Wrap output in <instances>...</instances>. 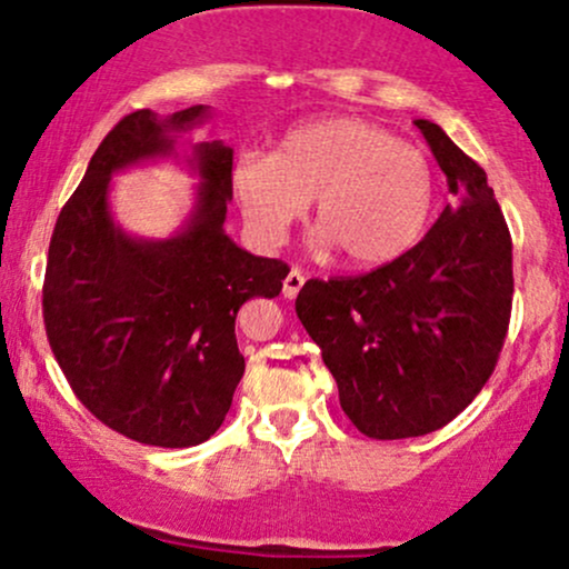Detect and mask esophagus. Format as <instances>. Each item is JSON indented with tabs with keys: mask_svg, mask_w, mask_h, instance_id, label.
<instances>
[{
	"mask_svg": "<svg viewBox=\"0 0 569 569\" xmlns=\"http://www.w3.org/2000/svg\"><path fill=\"white\" fill-rule=\"evenodd\" d=\"M302 286H305L302 270H291L289 276H286V280H283V297L286 299H293L299 291H302Z\"/></svg>",
	"mask_w": 569,
	"mask_h": 569,
	"instance_id": "34e87169",
	"label": "esophagus"
}]
</instances>
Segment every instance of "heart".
I'll list each match as a JSON object with an SVG mask.
<instances>
[{
    "label": "heart",
    "instance_id": "obj_1",
    "mask_svg": "<svg viewBox=\"0 0 569 569\" xmlns=\"http://www.w3.org/2000/svg\"><path fill=\"white\" fill-rule=\"evenodd\" d=\"M232 192L253 238L283 243L316 198V221L352 264L396 262L422 240L436 208V176L420 147L358 117L293 126L272 154L246 152Z\"/></svg>",
    "mask_w": 569,
    "mask_h": 569
}]
</instances>
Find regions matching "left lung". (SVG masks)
<instances>
[{"mask_svg":"<svg viewBox=\"0 0 569 569\" xmlns=\"http://www.w3.org/2000/svg\"><path fill=\"white\" fill-rule=\"evenodd\" d=\"M415 126L455 202L396 262L356 278H312L297 297L345 415L380 441L433 433L479 396L513 302L511 232L485 168L436 122Z\"/></svg>","mask_w":569,"mask_h":569,"instance_id":"1","label":"left lung"}]
</instances>
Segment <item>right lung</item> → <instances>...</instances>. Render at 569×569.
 <instances>
[{"instance_id": "add662e5", "label": "right lung", "mask_w": 569, "mask_h": 569, "mask_svg": "<svg viewBox=\"0 0 569 569\" xmlns=\"http://www.w3.org/2000/svg\"><path fill=\"white\" fill-rule=\"evenodd\" d=\"M208 107L122 117L90 158L50 238L42 316L74 396L103 426L149 447L184 449L217 433L246 371L234 318L253 297H278L289 264L253 257L224 232L232 149L194 143L200 176L184 230L130 238L109 211L112 173L173 154L176 133Z\"/></svg>"}]
</instances>
